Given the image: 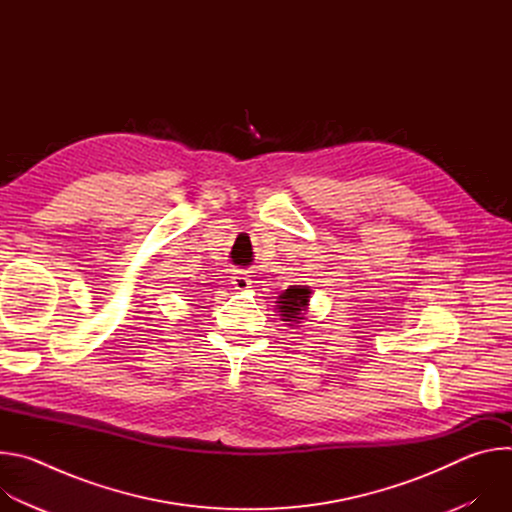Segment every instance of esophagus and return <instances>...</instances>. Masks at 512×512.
I'll list each match as a JSON object with an SVG mask.
<instances>
[{
  "label": "esophagus",
  "mask_w": 512,
  "mask_h": 512,
  "mask_svg": "<svg viewBox=\"0 0 512 512\" xmlns=\"http://www.w3.org/2000/svg\"><path fill=\"white\" fill-rule=\"evenodd\" d=\"M231 283L235 285V289H239V291H245V289H249L251 287V279H249V275L245 273V271H241V269H235L233 271V275H231Z\"/></svg>",
  "instance_id": "esophagus-1"
}]
</instances>
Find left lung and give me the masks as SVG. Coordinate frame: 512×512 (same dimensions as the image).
<instances>
[{"mask_svg": "<svg viewBox=\"0 0 512 512\" xmlns=\"http://www.w3.org/2000/svg\"><path fill=\"white\" fill-rule=\"evenodd\" d=\"M312 289L308 285H289L277 298V310L283 322L298 324L304 320V314L310 304Z\"/></svg>", "mask_w": 512, "mask_h": 512, "instance_id": "8db88e82", "label": "left lung"}]
</instances>
